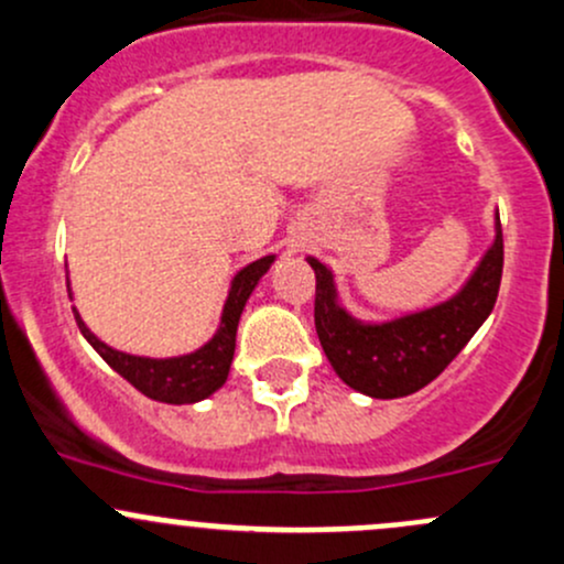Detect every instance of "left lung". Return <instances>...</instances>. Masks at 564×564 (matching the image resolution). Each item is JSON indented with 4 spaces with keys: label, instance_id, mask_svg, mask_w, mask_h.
Segmentation results:
<instances>
[{
    "label": "left lung",
    "instance_id": "1",
    "mask_svg": "<svg viewBox=\"0 0 564 564\" xmlns=\"http://www.w3.org/2000/svg\"><path fill=\"white\" fill-rule=\"evenodd\" d=\"M495 229V242L459 294L383 324H365L348 316L337 305L332 272L318 259L307 257V264L316 272L313 318L337 376L351 389L378 400L413 394L435 381L476 335L497 302L502 278L500 216Z\"/></svg>",
    "mask_w": 564,
    "mask_h": 564
}]
</instances>
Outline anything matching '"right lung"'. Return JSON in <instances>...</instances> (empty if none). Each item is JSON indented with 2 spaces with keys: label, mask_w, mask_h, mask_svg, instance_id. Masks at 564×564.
Masks as SVG:
<instances>
[{
  "label": "right lung",
  "mask_w": 564,
  "mask_h": 564,
  "mask_svg": "<svg viewBox=\"0 0 564 564\" xmlns=\"http://www.w3.org/2000/svg\"><path fill=\"white\" fill-rule=\"evenodd\" d=\"M272 262H275V257H264L237 272L232 289H229L227 305H224L221 313V327H218L210 343H205L199 351L186 354V357H132V354H123L105 346V343L83 324L78 311H75V322H78L83 337L94 346V351L108 361L118 376L127 378V381L145 397L159 402H170V405H186V402L205 400V397H210L213 391L221 389L224 381H227L229 365H232L235 357V337L240 313L242 307H246L248 297H251L253 289H257L259 278L270 270Z\"/></svg>",
  "instance_id": "add662e5"
}]
</instances>
